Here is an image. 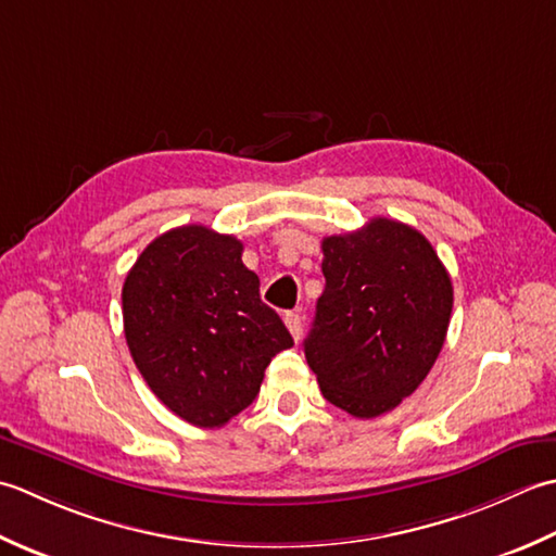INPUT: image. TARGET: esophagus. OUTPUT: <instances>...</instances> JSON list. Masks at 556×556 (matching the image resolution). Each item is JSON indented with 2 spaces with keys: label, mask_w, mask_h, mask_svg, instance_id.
Instances as JSON below:
<instances>
[{
  "label": "esophagus",
  "mask_w": 556,
  "mask_h": 556,
  "mask_svg": "<svg viewBox=\"0 0 556 556\" xmlns=\"http://www.w3.org/2000/svg\"><path fill=\"white\" fill-rule=\"evenodd\" d=\"M282 319H286V326H288V331L292 333L294 341H300V338H302V316L298 312H288L286 316H282Z\"/></svg>",
  "instance_id": "esophagus-1"
}]
</instances>
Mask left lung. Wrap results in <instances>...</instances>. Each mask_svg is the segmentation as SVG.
Masks as SVG:
<instances>
[{
  "label": "left lung",
  "mask_w": 556,
  "mask_h": 556,
  "mask_svg": "<svg viewBox=\"0 0 556 556\" xmlns=\"http://www.w3.org/2000/svg\"><path fill=\"white\" fill-rule=\"evenodd\" d=\"M326 288L304 357L324 399L379 417L407 399L446 341L453 286L422 232L391 218L324 237Z\"/></svg>",
  "instance_id": "left-lung-1"
}]
</instances>
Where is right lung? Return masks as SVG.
Listing matches in <instances>:
<instances>
[{"label":"right lung","mask_w":556,"mask_h":556,"mask_svg":"<svg viewBox=\"0 0 556 556\" xmlns=\"http://www.w3.org/2000/svg\"><path fill=\"white\" fill-rule=\"evenodd\" d=\"M242 249L232 235L182 225L143 249L122 288L136 367L163 405L197 427H223L252 405L270 359L292 348Z\"/></svg>","instance_id":"1"}]
</instances>
